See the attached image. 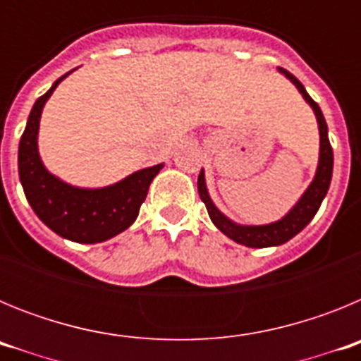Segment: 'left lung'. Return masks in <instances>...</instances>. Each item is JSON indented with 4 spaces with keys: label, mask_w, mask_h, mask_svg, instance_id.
Wrapping results in <instances>:
<instances>
[{
    "label": "left lung",
    "mask_w": 361,
    "mask_h": 361,
    "mask_svg": "<svg viewBox=\"0 0 361 361\" xmlns=\"http://www.w3.org/2000/svg\"><path fill=\"white\" fill-rule=\"evenodd\" d=\"M279 72L282 73V75H286V78L296 86V90L302 94V97L305 99V103L312 108L314 116H317L318 132H320V155H318L317 173L312 177L307 190L304 191V195L296 200L295 206H293V208L280 220H275V222H269V224L262 226H244L233 222L231 219H228V216L213 204L212 197H209L208 193V186H206L204 170H200L199 180H197L200 200L206 204V209H208V215L209 219H212L213 224H215L220 231L224 233L226 237L235 240L237 244L247 245V247H271V245H280L286 244L288 240H291L295 235H298V233L311 222L312 216L317 215L322 200L327 195L331 177H333V148H331L329 133H327V123H325L320 106L312 101L311 95L305 92L304 85H302L291 72H288V70L283 68H279Z\"/></svg>",
    "instance_id": "8db88e82"
}]
</instances>
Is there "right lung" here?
<instances>
[{
	"label": "right lung",
	"instance_id": "obj_1",
	"mask_svg": "<svg viewBox=\"0 0 361 361\" xmlns=\"http://www.w3.org/2000/svg\"><path fill=\"white\" fill-rule=\"evenodd\" d=\"M73 70L57 79L37 99L19 141L18 170L25 197L44 226L66 240L97 244L116 237L135 222L148 188L164 164L142 168L123 180L104 188H79L65 183L44 168L37 148L43 108L57 85Z\"/></svg>",
	"mask_w": 361,
	"mask_h": 361
}]
</instances>
